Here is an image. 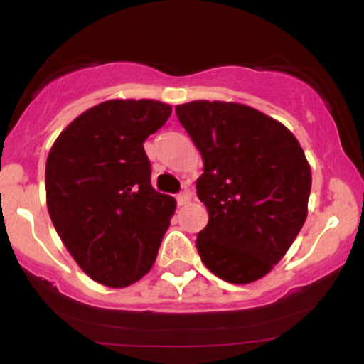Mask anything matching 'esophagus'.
Segmentation results:
<instances>
[{"mask_svg": "<svg viewBox=\"0 0 364 364\" xmlns=\"http://www.w3.org/2000/svg\"><path fill=\"white\" fill-rule=\"evenodd\" d=\"M190 200H191V195L188 193V191H181V193L176 195L178 205H186V203L190 202Z\"/></svg>", "mask_w": 364, "mask_h": 364, "instance_id": "1", "label": "esophagus"}]
</instances>
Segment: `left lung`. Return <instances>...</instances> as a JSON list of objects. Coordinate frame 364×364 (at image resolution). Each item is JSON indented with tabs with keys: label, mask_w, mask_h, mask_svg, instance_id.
Here are the masks:
<instances>
[{
	"label": "left lung",
	"mask_w": 364,
	"mask_h": 364,
	"mask_svg": "<svg viewBox=\"0 0 364 364\" xmlns=\"http://www.w3.org/2000/svg\"><path fill=\"white\" fill-rule=\"evenodd\" d=\"M203 159L196 195L208 224L196 236L205 267L231 284L262 279L287 253L308 215L311 169L298 139L237 102L176 106Z\"/></svg>",
	"instance_id": "8db88e82"
}]
</instances>
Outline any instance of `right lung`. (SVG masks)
Segmentation results:
<instances>
[{
    "label": "right lung",
    "instance_id": "1",
    "mask_svg": "<svg viewBox=\"0 0 364 364\" xmlns=\"http://www.w3.org/2000/svg\"><path fill=\"white\" fill-rule=\"evenodd\" d=\"M171 111L154 99L101 102L75 118L49 150V217L73 260L102 286L140 281L169 228L176 200L150 185L144 141Z\"/></svg>",
    "mask_w": 364,
    "mask_h": 364
}]
</instances>
